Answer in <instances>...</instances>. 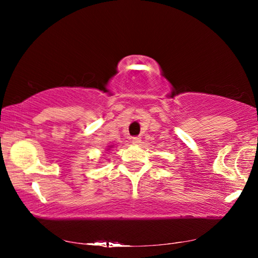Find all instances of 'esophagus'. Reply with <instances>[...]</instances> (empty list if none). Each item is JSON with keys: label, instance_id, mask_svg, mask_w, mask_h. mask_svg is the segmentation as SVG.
I'll return each instance as SVG.
<instances>
[{"label": "esophagus", "instance_id": "obj_1", "mask_svg": "<svg viewBox=\"0 0 258 258\" xmlns=\"http://www.w3.org/2000/svg\"><path fill=\"white\" fill-rule=\"evenodd\" d=\"M131 142H132L133 145H140V143H141V138L134 137V138H132V141Z\"/></svg>", "mask_w": 258, "mask_h": 258}]
</instances>
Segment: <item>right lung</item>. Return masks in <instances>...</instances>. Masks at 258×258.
Returning a JSON list of instances; mask_svg holds the SVG:
<instances>
[{
  "instance_id": "obj_1",
  "label": "right lung",
  "mask_w": 258,
  "mask_h": 258,
  "mask_svg": "<svg viewBox=\"0 0 258 258\" xmlns=\"http://www.w3.org/2000/svg\"><path fill=\"white\" fill-rule=\"evenodd\" d=\"M111 147H112V146H110V147H109V148H111ZM108 150H109V149H108Z\"/></svg>"
}]
</instances>
